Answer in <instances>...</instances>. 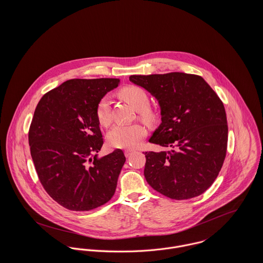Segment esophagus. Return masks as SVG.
<instances>
[{"mask_svg":"<svg viewBox=\"0 0 263 263\" xmlns=\"http://www.w3.org/2000/svg\"><path fill=\"white\" fill-rule=\"evenodd\" d=\"M134 152H135L134 150H125L124 151V155H125V157L127 158V157H129Z\"/></svg>","mask_w":263,"mask_h":263,"instance_id":"34e87169","label":"esophagus"}]
</instances>
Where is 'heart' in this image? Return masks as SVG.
Masks as SVG:
<instances>
[{"mask_svg":"<svg viewBox=\"0 0 263 263\" xmlns=\"http://www.w3.org/2000/svg\"><path fill=\"white\" fill-rule=\"evenodd\" d=\"M120 95L140 112V117L143 120L148 122L154 120L153 113L148 110L150 100L145 90L140 87L129 86L123 88L120 91ZM96 117L103 126H108L111 123V111L108 98L103 97L98 102L96 106ZM146 135V128L142 124H117L107 134V142L116 149H134L139 146Z\"/></svg>","mask_w":263,"mask_h":263,"instance_id":"b5f03b06","label":"heart"}]
</instances>
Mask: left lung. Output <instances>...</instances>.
I'll list each match as a JSON object with an SVG mask.
<instances>
[{
    "label": "left lung",
    "mask_w": 263,
    "mask_h": 263,
    "mask_svg": "<svg viewBox=\"0 0 263 263\" xmlns=\"http://www.w3.org/2000/svg\"><path fill=\"white\" fill-rule=\"evenodd\" d=\"M155 97L161 123L150 143L169 150L146 152L144 174L152 187L172 199L203 193L217 178L226 157L225 107L199 76L173 72L130 76Z\"/></svg>",
    "instance_id": "obj_1"
}]
</instances>
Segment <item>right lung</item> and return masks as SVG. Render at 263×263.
<instances>
[{"label": "right lung", "mask_w": 263, "mask_h": 263, "mask_svg": "<svg viewBox=\"0 0 263 263\" xmlns=\"http://www.w3.org/2000/svg\"><path fill=\"white\" fill-rule=\"evenodd\" d=\"M119 79H73L42 96L29 128L31 157L42 186L64 208L84 212L106 203L125 162L103 145L96 106Z\"/></svg>", "instance_id": "add662e5"}]
</instances>
